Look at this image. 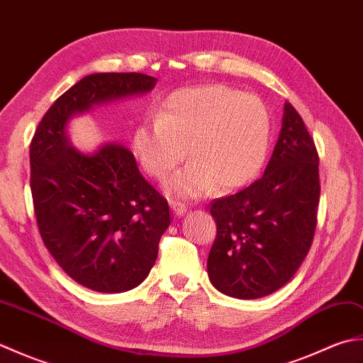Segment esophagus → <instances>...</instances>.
Masks as SVG:
<instances>
[{
  "label": "esophagus",
  "instance_id": "34e87169",
  "mask_svg": "<svg viewBox=\"0 0 363 363\" xmlns=\"http://www.w3.org/2000/svg\"><path fill=\"white\" fill-rule=\"evenodd\" d=\"M172 211L174 212L176 217H182V215L187 213V206L182 203H173L172 204Z\"/></svg>",
  "mask_w": 363,
  "mask_h": 363
}]
</instances>
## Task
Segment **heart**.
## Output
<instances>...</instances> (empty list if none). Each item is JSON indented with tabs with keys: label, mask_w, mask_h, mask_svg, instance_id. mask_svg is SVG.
<instances>
[{
	"label": "heart",
	"mask_w": 363,
	"mask_h": 363,
	"mask_svg": "<svg viewBox=\"0 0 363 363\" xmlns=\"http://www.w3.org/2000/svg\"><path fill=\"white\" fill-rule=\"evenodd\" d=\"M272 115L260 98L211 84L174 91L157 120L137 129L134 145L143 169L164 181L187 156L190 164L167 184V194L195 199L215 186L235 190L264 167Z\"/></svg>",
	"instance_id": "obj_1"
}]
</instances>
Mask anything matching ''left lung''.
<instances>
[{
	"instance_id": "8db88e82",
	"label": "left lung",
	"mask_w": 363,
	"mask_h": 363,
	"mask_svg": "<svg viewBox=\"0 0 363 363\" xmlns=\"http://www.w3.org/2000/svg\"><path fill=\"white\" fill-rule=\"evenodd\" d=\"M318 203V152L301 115L285 103L264 176L212 203L217 238L207 274L213 287L238 299H257L284 287L311 250Z\"/></svg>"
}]
</instances>
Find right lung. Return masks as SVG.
<instances>
[{
    "label": "right lung",
    "instance_id": "add662e5",
    "mask_svg": "<svg viewBox=\"0 0 363 363\" xmlns=\"http://www.w3.org/2000/svg\"><path fill=\"white\" fill-rule=\"evenodd\" d=\"M157 79L95 73L56 99L30 142V191L42 240L73 281L101 293L135 289L157 259L172 223L167 199L121 143L76 150L68 123L94 106L146 95Z\"/></svg>",
    "mask_w": 363,
    "mask_h": 363
}]
</instances>
